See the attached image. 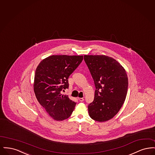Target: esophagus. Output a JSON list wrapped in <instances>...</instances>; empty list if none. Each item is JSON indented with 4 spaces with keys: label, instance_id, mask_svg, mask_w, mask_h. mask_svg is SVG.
Segmentation results:
<instances>
[{
    "label": "esophagus",
    "instance_id": "obj_1",
    "mask_svg": "<svg viewBox=\"0 0 155 155\" xmlns=\"http://www.w3.org/2000/svg\"><path fill=\"white\" fill-rule=\"evenodd\" d=\"M78 100H79L80 102H83V101H84V98H82V97H78Z\"/></svg>",
    "mask_w": 155,
    "mask_h": 155
}]
</instances>
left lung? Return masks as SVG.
<instances>
[{"instance_id":"obj_1","label":"left lung","mask_w":155,"mask_h":155,"mask_svg":"<svg viewBox=\"0 0 155 155\" xmlns=\"http://www.w3.org/2000/svg\"><path fill=\"white\" fill-rule=\"evenodd\" d=\"M84 60L94 81V100L88 106L89 116L103 122L110 120L125 101L128 77L115 59L104 55H85Z\"/></svg>"}]
</instances>
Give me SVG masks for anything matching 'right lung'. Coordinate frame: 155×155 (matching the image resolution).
Here are the masks:
<instances>
[{
  "instance_id": "add662e5",
  "label": "right lung",
  "mask_w": 155,
  "mask_h": 155,
  "mask_svg": "<svg viewBox=\"0 0 155 155\" xmlns=\"http://www.w3.org/2000/svg\"><path fill=\"white\" fill-rule=\"evenodd\" d=\"M83 56L53 55L44 59L35 70L34 90L38 101L55 120L68 118L76 103L61 94L68 88L69 76L81 64Z\"/></svg>"
}]
</instances>
